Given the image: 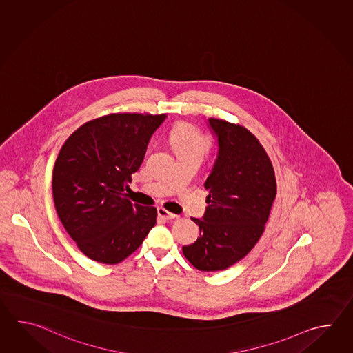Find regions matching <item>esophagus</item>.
I'll return each instance as SVG.
<instances>
[{
	"instance_id": "34e87169",
	"label": "esophagus",
	"mask_w": 353,
	"mask_h": 353,
	"mask_svg": "<svg viewBox=\"0 0 353 353\" xmlns=\"http://www.w3.org/2000/svg\"><path fill=\"white\" fill-rule=\"evenodd\" d=\"M158 214L159 217L166 219V221H168V219H174V218L176 217V214L170 213L169 210H166L165 208H163V207L158 208Z\"/></svg>"
}]
</instances>
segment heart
<instances>
[{"label": "heart", "instance_id": "1", "mask_svg": "<svg viewBox=\"0 0 353 353\" xmlns=\"http://www.w3.org/2000/svg\"><path fill=\"white\" fill-rule=\"evenodd\" d=\"M169 140L178 158L193 157L202 160L210 149V136L187 122L176 125L170 131Z\"/></svg>", "mask_w": 353, "mask_h": 353}]
</instances>
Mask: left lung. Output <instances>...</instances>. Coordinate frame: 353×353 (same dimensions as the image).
Returning a JSON list of instances; mask_svg holds the SVG:
<instances>
[{"label":"left lung","instance_id":"1","mask_svg":"<svg viewBox=\"0 0 353 353\" xmlns=\"http://www.w3.org/2000/svg\"><path fill=\"white\" fill-rule=\"evenodd\" d=\"M218 157L204 183L208 207L199 237L183 254L195 269L221 271L243 259L263 236L276 196V179L263 145L239 123L210 119Z\"/></svg>","mask_w":353,"mask_h":353}]
</instances>
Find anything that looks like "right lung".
I'll list each match as a JSON object with an SVG mask.
<instances>
[{
  "mask_svg": "<svg viewBox=\"0 0 353 353\" xmlns=\"http://www.w3.org/2000/svg\"><path fill=\"white\" fill-rule=\"evenodd\" d=\"M165 114L110 113L77 128L53 170L61 225L90 260L114 265L143 243L158 210L130 202L125 190Z\"/></svg>",
  "mask_w": 353,
  "mask_h": 353,
  "instance_id": "right-lung-1",
  "label": "right lung"
}]
</instances>
